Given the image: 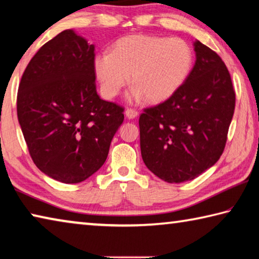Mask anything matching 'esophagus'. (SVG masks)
<instances>
[{
	"label": "esophagus",
	"mask_w": 259,
	"mask_h": 259,
	"mask_svg": "<svg viewBox=\"0 0 259 259\" xmlns=\"http://www.w3.org/2000/svg\"><path fill=\"white\" fill-rule=\"evenodd\" d=\"M125 114L128 119H134V118H137L139 116V112L134 109H126Z\"/></svg>",
	"instance_id": "1"
}]
</instances>
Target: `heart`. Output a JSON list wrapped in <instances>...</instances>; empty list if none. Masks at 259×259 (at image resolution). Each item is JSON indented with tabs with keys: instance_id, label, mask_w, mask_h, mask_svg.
I'll return each instance as SVG.
<instances>
[{
	"instance_id": "b5f03b06",
	"label": "heart",
	"mask_w": 259,
	"mask_h": 259,
	"mask_svg": "<svg viewBox=\"0 0 259 259\" xmlns=\"http://www.w3.org/2000/svg\"><path fill=\"white\" fill-rule=\"evenodd\" d=\"M194 56L184 40L135 34L121 37L112 53L95 55L93 65L102 94L112 99L130 79L128 100L166 101L180 90L192 71Z\"/></svg>"
}]
</instances>
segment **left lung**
<instances>
[{
	"instance_id": "8db88e82",
	"label": "left lung",
	"mask_w": 259,
	"mask_h": 259,
	"mask_svg": "<svg viewBox=\"0 0 259 259\" xmlns=\"http://www.w3.org/2000/svg\"><path fill=\"white\" fill-rule=\"evenodd\" d=\"M194 50L196 61L180 90L139 119L143 162L169 184L193 180L217 163L235 108L222 58L198 40Z\"/></svg>"
}]
</instances>
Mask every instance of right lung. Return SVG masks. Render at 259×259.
<instances>
[{"label":"right lung","mask_w":259,"mask_h":259,"mask_svg":"<svg viewBox=\"0 0 259 259\" xmlns=\"http://www.w3.org/2000/svg\"><path fill=\"white\" fill-rule=\"evenodd\" d=\"M94 50L65 29L34 55L19 83L17 114L33 162L64 184L99 171L124 120L122 108L97 95Z\"/></svg>","instance_id":"right-lung-1"}]
</instances>
